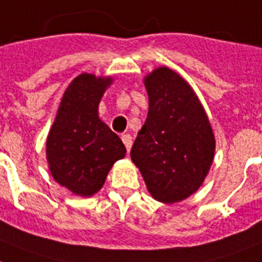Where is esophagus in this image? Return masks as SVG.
<instances>
[{
  "label": "esophagus",
  "instance_id": "esophagus-1",
  "mask_svg": "<svg viewBox=\"0 0 262 262\" xmlns=\"http://www.w3.org/2000/svg\"><path fill=\"white\" fill-rule=\"evenodd\" d=\"M122 142H124V145L126 146V150L127 152H129V150H130V148H132V136L130 135H122Z\"/></svg>",
  "mask_w": 262,
  "mask_h": 262
}]
</instances>
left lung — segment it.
Masks as SVG:
<instances>
[{
	"instance_id": "obj_1",
	"label": "left lung",
	"mask_w": 262,
	"mask_h": 262,
	"mask_svg": "<svg viewBox=\"0 0 262 262\" xmlns=\"http://www.w3.org/2000/svg\"><path fill=\"white\" fill-rule=\"evenodd\" d=\"M145 87L149 110L130 157L155 199L183 201L201 187L211 167V126L192 89L172 70H155Z\"/></svg>"
}]
</instances>
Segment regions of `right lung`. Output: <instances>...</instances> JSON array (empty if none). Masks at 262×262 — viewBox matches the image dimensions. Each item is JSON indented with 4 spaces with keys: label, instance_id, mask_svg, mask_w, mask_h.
Masks as SVG:
<instances>
[{
    "label": "right lung",
    "instance_id": "1",
    "mask_svg": "<svg viewBox=\"0 0 262 262\" xmlns=\"http://www.w3.org/2000/svg\"><path fill=\"white\" fill-rule=\"evenodd\" d=\"M110 83V78L90 74L72 80L47 138L51 173L76 195L97 192L112 165L126 153L121 138L98 118V105Z\"/></svg>",
    "mask_w": 262,
    "mask_h": 262
}]
</instances>
